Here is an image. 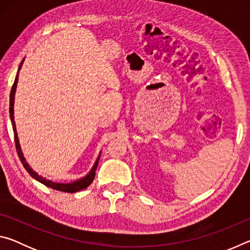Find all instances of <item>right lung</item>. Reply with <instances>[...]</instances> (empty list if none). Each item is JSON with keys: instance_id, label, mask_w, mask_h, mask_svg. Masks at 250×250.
Masks as SVG:
<instances>
[{"instance_id": "right-lung-1", "label": "right lung", "mask_w": 250, "mask_h": 250, "mask_svg": "<svg viewBox=\"0 0 250 250\" xmlns=\"http://www.w3.org/2000/svg\"><path fill=\"white\" fill-rule=\"evenodd\" d=\"M25 61V58H23V61L21 62V64L19 66V70H18V74H16V77L14 80V83H13V87H12V90H11V94H10V118H11V122H12V126H13V132H14V139H15V146H16V151H18V154H19V158L21 160V162L23 163V166L25 167V170H26L29 175H31L33 179H35L36 181L41 182L42 184H44L46 186H48V188H52L54 189H57V191H62V192H67V193H75V192H78V191H82V189L86 188L87 186H89L91 184V182L94 181L95 179V175H96V170H97V166H98V162H99V159H100V154L101 152L98 155V158L96 159L94 166H92L91 170L87 173L86 175L80 177V179L75 180L73 182H69V183H59V182H54L52 180H48L46 179V177L40 175L39 173L36 171H34L33 168L29 166L28 162L25 159V156L23 154V151H22V147H21L20 145V140H19V135H18V131H16V125H15V120H14V99H15V92H16V87H18V82H19V73L21 68H22V65Z\"/></svg>"}]
</instances>
